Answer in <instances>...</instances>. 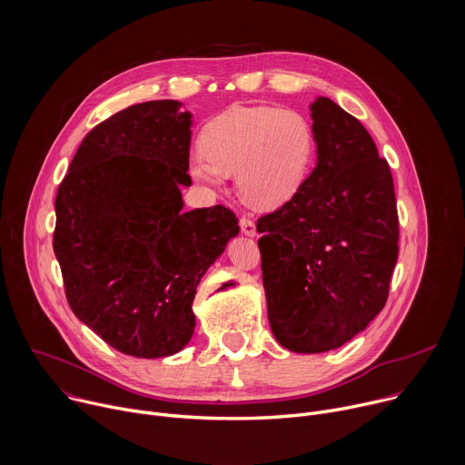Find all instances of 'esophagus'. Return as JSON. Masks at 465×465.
Here are the masks:
<instances>
[{
	"mask_svg": "<svg viewBox=\"0 0 465 465\" xmlns=\"http://www.w3.org/2000/svg\"><path fill=\"white\" fill-rule=\"evenodd\" d=\"M239 226H241V232H242L244 235H248V237H253V235H255V224H253L250 219L242 217V219L239 221Z\"/></svg>",
	"mask_w": 465,
	"mask_h": 465,
	"instance_id": "34e87169",
	"label": "esophagus"
}]
</instances>
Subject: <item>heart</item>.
<instances>
[{
	"label": "heart",
	"mask_w": 465,
	"mask_h": 465,
	"mask_svg": "<svg viewBox=\"0 0 465 465\" xmlns=\"http://www.w3.org/2000/svg\"><path fill=\"white\" fill-rule=\"evenodd\" d=\"M203 151L189 158L191 176L221 187L235 174L242 201L255 210H276L302 189L312 156L314 134L296 110L232 106L203 130Z\"/></svg>",
	"instance_id": "heart-1"
}]
</instances>
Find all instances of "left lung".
<instances>
[{
	"label": "left lung",
	"instance_id": "obj_1",
	"mask_svg": "<svg viewBox=\"0 0 465 465\" xmlns=\"http://www.w3.org/2000/svg\"><path fill=\"white\" fill-rule=\"evenodd\" d=\"M316 165L257 221L272 335L294 353L350 342L382 311L397 261V208L368 130L327 97L311 103Z\"/></svg>",
	"mask_w": 465,
	"mask_h": 465
}]
</instances>
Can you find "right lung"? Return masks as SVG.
I'll list each match as a JSON object with an SVG mask.
<instances>
[{
  "label": "right lung",
  "instance_id": "add662e5",
  "mask_svg": "<svg viewBox=\"0 0 465 465\" xmlns=\"http://www.w3.org/2000/svg\"><path fill=\"white\" fill-rule=\"evenodd\" d=\"M182 106L147 101L97 124L54 201L53 250L72 311L140 359L189 344L196 287L239 233L224 206L183 212L193 114Z\"/></svg>",
  "mask_w": 465,
  "mask_h": 465
}]
</instances>
